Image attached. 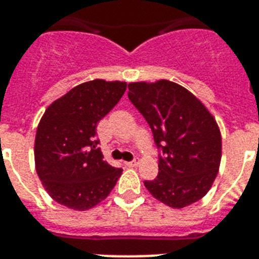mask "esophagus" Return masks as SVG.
<instances>
[{"mask_svg":"<svg viewBox=\"0 0 259 259\" xmlns=\"http://www.w3.org/2000/svg\"><path fill=\"white\" fill-rule=\"evenodd\" d=\"M126 166H137L138 165V161L137 160H133V161H129V162H125Z\"/></svg>","mask_w":259,"mask_h":259,"instance_id":"34e87169","label":"esophagus"}]
</instances>
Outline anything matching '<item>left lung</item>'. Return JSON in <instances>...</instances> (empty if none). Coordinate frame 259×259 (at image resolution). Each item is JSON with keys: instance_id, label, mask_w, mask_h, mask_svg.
Listing matches in <instances>:
<instances>
[{"instance_id": "left-lung-1", "label": "left lung", "mask_w": 259, "mask_h": 259, "mask_svg": "<svg viewBox=\"0 0 259 259\" xmlns=\"http://www.w3.org/2000/svg\"><path fill=\"white\" fill-rule=\"evenodd\" d=\"M127 97L146 119L160 150L158 175L144 181L146 189L173 208L200 200L221 165L217 121L192 93L165 79L130 83Z\"/></svg>"}]
</instances>
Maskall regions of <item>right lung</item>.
Masks as SVG:
<instances>
[{
    "mask_svg": "<svg viewBox=\"0 0 259 259\" xmlns=\"http://www.w3.org/2000/svg\"><path fill=\"white\" fill-rule=\"evenodd\" d=\"M125 90V82L82 83L48 106L40 119L34 140L36 172L59 204L86 211L105 200L117 184L122 169L103 160L97 126Z\"/></svg>",
    "mask_w": 259,
    "mask_h": 259,
    "instance_id": "right-lung-1",
    "label": "right lung"
}]
</instances>
